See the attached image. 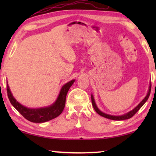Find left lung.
<instances>
[{
	"label": "left lung",
	"instance_id": "8db88e82",
	"mask_svg": "<svg viewBox=\"0 0 156 156\" xmlns=\"http://www.w3.org/2000/svg\"><path fill=\"white\" fill-rule=\"evenodd\" d=\"M151 83H150V84H149V88H148V93H147V94L146 97L144 99L142 100L140 102L139 104H138L137 106H136L135 108H133V109H132L131 111H130L126 114H124L123 115H120V116H114V115H110V114H106V113H104L102 112L101 111H100L99 109V108L97 107V104L95 103V101H94V96L93 94H91V103H92V106L94 108V110L96 111V112L98 114H99L100 116H103V117H105L106 119H111V120H115V121H122V120H126V119H131L132 116H133L134 114H136V112H138V110L140 109V108L142 107L143 106H144V104L146 103L147 100H148L149 96H150V94H151Z\"/></svg>",
	"mask_w": 156,
	"mask_h": 156
}]
</instances>
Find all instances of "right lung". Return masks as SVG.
Wrapping results in <instances>:
<instances>
[{
  "label": "right lung",
  "mask_w": 156,
  "mask_h": 156,
  "mask_svg": "<svg viewBox=\"0 0 156 156\" xmlns=\"http://www.w3.org/2000/svg\"><path fill=\"white\" fill-rule=\"evenodd\" d=\"M74 81L75 80H72L64 84L55 101L50 106L46 107L30 108L22 105L18 101H17V100L12 96L8 84H7L8 97L12 105L27 120L33 123H44L56 118L62 114L65 106L67 94Z\"/></svg>",
  "instance_id": "1"
}]
</instances>
